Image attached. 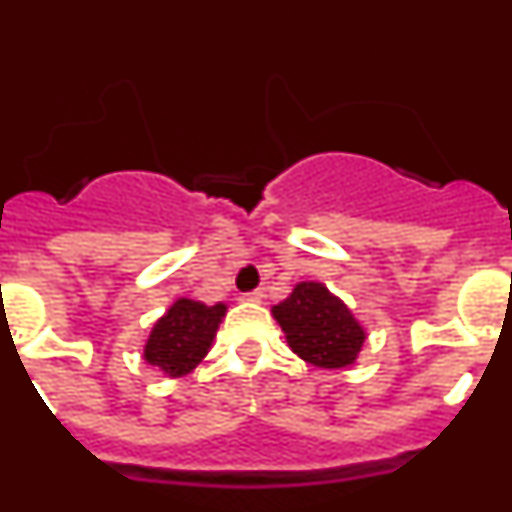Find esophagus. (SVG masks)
Instances as JSON below:
<instances>
[{
  "instance_id": "esophagus-1",
  "label": "esophagus",
  "mask_w": 512,
  "mask_h": 512,
  "mask_svg": "<svg viewBox=\"0 0 512 512\" xmlns=\"http://www.w3.org/2000/svg\"><path fill=\"white\" fill-rule=\"evenodd\" d=\"M243 300H246V302H261V300H264V292H261V289H253V292L243 295Z\"/></svg>"
}]
</instances>
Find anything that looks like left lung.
Segmentation results:
<instances>
[{"instance_id":"left-lung-1","label":"left lung","mask_w":512,"mask_h":512,"mask_svg":"<svg viewBox=\"0 0 512 512\" xmlns=\"http://www.w3.org/2000/svg\"><path fill=\"white\" fill-rule=\"evenodd\" d=\"M271 312L282 325L289 348L320 369L354 364L364 346L366 333L354 312L320 282H300Z\"/></svg>"}]
</instances>
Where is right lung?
Wrapping results in <instances>:
<instances>
[{"instance_id": "add662e5", "label": "right lung", "mask_w": 512, "mask_h": 512, "mask_svg": "<svg viewBox=\"0 0 512 512\" xmlns=\"http://www.w3.org/2000/svg\"><path fill=\"white\" fill-rule=\"evenodd\" d=\"M225 310L228 307L223 302L205 305L179 297L164 318H158L153 325L143 359L169 377H184L207 356Z\"/></svg>"}]
</instances>
